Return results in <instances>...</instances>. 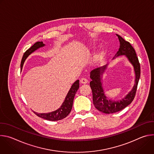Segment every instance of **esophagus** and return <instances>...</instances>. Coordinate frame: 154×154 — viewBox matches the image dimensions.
<instances>
[{"mask_svg": "<svg viewBox=\"0 0 154 154\" xmlns=\"http://www.w3.org/2000/svg\"><path fill=\"white\" fill-rule=\"evenodd\" d=\"M88 80L86 79H85V78H82L81 79H80V82L82 83H83V84H86V83H88Z\"/></svg>", "mask_w": 154, "mask_h": 154, "instance_id": "34e87169", "label": "esophagus"}]
</instances>
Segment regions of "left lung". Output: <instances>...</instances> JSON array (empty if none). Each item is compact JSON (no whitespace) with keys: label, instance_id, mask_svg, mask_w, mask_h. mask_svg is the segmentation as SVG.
Segmentation results:
<instances>
[{"label":"left lung","instance_id":"left-lung-1","mask_svg":"<svg viewBox=\"0 0 154 154\" xmlns=\"http://www.w3.org/2000/svg\"><path fill=\"white\" fill-rule=\"evenodd\" d=\"M116 35L119 39L120 46L113 59L121 55H124L127 58L134 67L135 75V84L133 88L124 98L121 100H113L108 99L105 94L102 82V76L107 68L108 64L91 71L90 78L92 80L90 82V85L93 93V104L99 111L106 114L119 112L131 103L135 97L140 77V64L135 49L128 42L125 41L120 35L117 34Z\"/></svg>","mask_w":154,"mask_h":154}]
</instances>
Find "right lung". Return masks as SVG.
<instances>
[{
    "label": "right lung",
    "instance_id": "1",
    "mask_svg": "<svg viewBox=\"0 0 154 154\" xmlns=\"http://www.w3.org/2000/svg\"><path fill=\"white\" fill-rule=\"evenodd\" d=\"M45 46V44H43L42 41H38L35 42L34 45L30 48L24 54L23 58L21 60L20 63V69L22 70L23 67V65L24 63V61L27 59V58L33 52L36 51L40 48H42ZM79 88V80H76L71 86L69 91H68L66 96L65 97V99L63 103L61 104V106L57 109V110L48 113H38L35 112H33L35 115H36L42 118L43 119H45L48 121H58L61 120L64 118L66 117L71 112L72 108V104L74 101V98L76 92Z\"/></svg>",
    "mask_w": 154,
    "mask_h": 154
}]
</instances>
